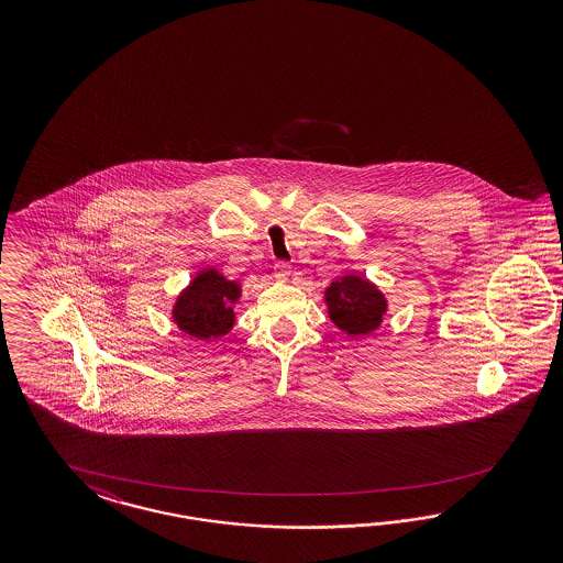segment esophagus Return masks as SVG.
<instances>
[{
	"label": "esophagus",
	"instance_id": "obj_1",
	"mask_svg": "<svg viewBox=\"0 0 563 563\" xmlns=\"http://www.w3.org/2000/svg\"><path fill=\"white\" fill-rule=\"evenodd\" d=\"M290 273H292V266H290L289 262H278V264L274 266V276H276L278 280H287Z\"/></svg>",
	"mask_w": 563,
	"mask_h": 563
}]
</instances>
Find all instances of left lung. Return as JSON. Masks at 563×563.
<instances>
[{"label": "left lung", "instance_id": "obj_1", "mask_svg": "<svg viewBox=\"0 0 563 563\" xmlns=\"http://www.w3.org/2000/svg\"><path fill=\"white\" fill-rule=\"evenodd\" d=\"M325 307L332 324L349 336H365L379 328L388 301L372 280L344 274L324 290Z\"/></svg>", "mask_w": 563, "mask_h": 563}]
</instances>
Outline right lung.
Listing matches in <instances>:
<instances>
[{"instance_id": "1", "label": "right lung", "mask_w": 563, "mask_h": 563, "mask_svg": "<svg viewBox=\"0 0 563 563\" xmlns=\"http://www.w3.org/2000/svg\"><path fill=\"white\" fill-rule=\"evenodd\" d=\"M241 285L229 280L217 268H202L189 280L173 303L175 325L198 341L221 339L235 325V303Z\"/></svg>"}]
</instances>
